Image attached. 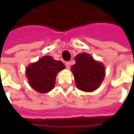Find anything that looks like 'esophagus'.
<instances>
[{"instance_id":"34e87169","label":"esophagus","mask_w":134,"mask_h":134,"mask_svg":"<svg viewBox=\"0 0 134 134\" xmlns=\"http://www.w3.org/2000/svg\"><path fill=\"white\" fill-rule=\"evenodd\" d=\"M65 66L67 67V69H70V62H67L66 63H65Z\"/></svg>"}]
</instances>
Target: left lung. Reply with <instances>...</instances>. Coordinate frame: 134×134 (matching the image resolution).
Listing matches in <instances>:
<instances>
[{"label": "left lung", "mask_w": 134, "mask_h": 134, "mask_svg": "<svg viewBox=\"0 0 134 134\" xmlns=\"http://www.w3.org/2000/svg\"><path fill=\"white\" fill-rule=\"evenodd\" d=\"M75 59L76 63L72 66V72L77 88L85 92L98 89L105 75L103 64L86 53L79 54Z\"/></svg>", "instance_id": "1"}]
</instances>
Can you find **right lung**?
<instances>
[{"label": "right lung", "mask_w": 134, "mask_h": 134, "mask_svg": "<svg viewBox=\"0 0 134 134\" xmlns=\"http://www.w3.org/2000/svg\"><path fill=\"white\" fill-rule=\"evenodd\" d=\"M65 68L61 61H57L52 57L44 56L26 69V75L29 85L38 93L49 92L54 87L57 73Z\"/></svg>", "instance_id": "obj_1"}]
</instances>
